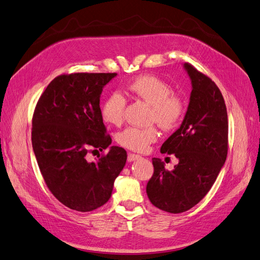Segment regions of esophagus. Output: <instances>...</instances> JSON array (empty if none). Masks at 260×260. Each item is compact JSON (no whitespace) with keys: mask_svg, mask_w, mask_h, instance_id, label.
<instances>
[{"mask_svg":"<svg viewBox=\"0 0 260 260\" xmlns=\"http://www.w3.org/2000/svg\"><path fill=\"white\" fill-rule=\"evenodd\" d=\"M139 158H141V156H139V155H136V154H128V156H127V160L129 161V162H132V161H135V160H137V159H139Z\"/></svg>","mask_w":260,"mask_h":260,"instance_id":"1","label":"esophagus"}]
</instances>
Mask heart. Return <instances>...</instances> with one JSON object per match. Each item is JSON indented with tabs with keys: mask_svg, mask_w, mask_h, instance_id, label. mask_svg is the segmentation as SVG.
<instances>
[{
	"mask_svg": "<svg viewBox=\"0 0 260 260\" xmlns=\"http://www.w3.org/2000/svg\"><path fill=\"white\" fill-rule=\"evenodd\" d=\"M127 89L135 98L152 106L151 121L156 122L162 128H175L182 121L185 111L183 101L173 94L171 86L159 77L154 75L138 76L128 84ZM125 104L126 101L121 93L110 94L102 107L104 121L111 125L119 126L123 122ZM157 138L158 132L155 127H127L118 134L117 141L125 149L144 152Z\"/></svg>",
	"mask_w": 260,
	"mask_h": 260,
	"instance_id": "heart-1",
	"label": "heart"
}]
</instances>
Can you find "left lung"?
Wrapping results in <instances>:
<instances>
[{
    "label": "left lung",
    "mask_w": 260,
    "mask_h": 260,
    "mask_svg": "<svg viewBox=\"0 0 260 260\" xmlns=\"http://www.w3.org/2000/svg\"><path fill=\"white\" fill-rule=\"evenodd\" d=\"M184 68L192 86L187 112L160 149L174 154L178 164L168 171L153 158L154 174L146 185L152 204L171 213L189 210L207 194L228 156L229 120L220 89L193 66Z\"/></svg>",
    "instance_id": "1"
}]
</instances>
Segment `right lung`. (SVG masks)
Listing matches in <instances>:
<instances>
[{
	"label": "right lung",
	"instance_id": "add662e5",
	"mask_svg": "<svg viewBox=\"0 0 260 260\" xmlns=\"http://www.w3.org/2000/svg\"><path fill=\"white\" fill-rule=\"evenodd\" d=\"M117 73L62 74L49 84L32 116L31 144L48 188L67 207L92 211L110 199L126 151L110 146L96 161L90 152L107 149L100 98Z\"/></svg>",
	"mask_w": 260,
	"mask_h": 260
}]
</instances>
